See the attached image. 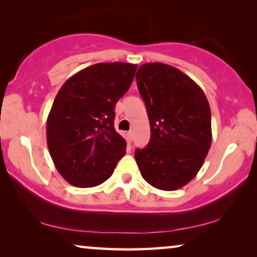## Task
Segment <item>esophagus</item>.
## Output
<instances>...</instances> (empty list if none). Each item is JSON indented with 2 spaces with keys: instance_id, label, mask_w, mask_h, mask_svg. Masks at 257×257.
Here are the masks:
<instances>
[{
  "instance_id": "obj_1",
  "label": "esophagus",
  "mask_w": 257,
  "mask_h": 257,
  "mask_svg": "<svg viewBox=\"0 0 257 257\" xmlns=\"http://www.w3.org/2000/svg\"><path fill=\"white\" fill-rule=\"evenodd\" d=\"M126 138H128L129 141H133V139H134V133H133V131L126 133Z\"/></svg>"
}]
</instances>
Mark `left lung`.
<instances>
[{
    "label": "left lung",
    "instance_id": "obj_1",
    "mask_svg": "<svg viewBox=\"0 0 257 257\" xmlns=\"http://www.w3.org/2000/svg\"><path fill=\"white\" fill-rule=\"evenodd\" d=\"M150 123V141L135 150L143 179L176 190L196 176L211 145L210 107L203 90L175 67L154 62L136 73Z\"/></svg>",
    "mask_w": 257,
    "mask_h": 257
}]
</instances>
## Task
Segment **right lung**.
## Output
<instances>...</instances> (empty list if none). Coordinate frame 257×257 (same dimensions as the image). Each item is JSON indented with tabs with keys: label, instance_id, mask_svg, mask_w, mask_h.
<instances>
[{
	"label": "right lung",
	"instance_id": "right-lung-1",
	"mask_svg": "<svg viewBox=\"0 0 257 257\" xmlns=\"http://www.w3.org/2000/svg\"><path fill=\"white\" fill-rule=\"evenodd\" d=\"M138 66L96 63L68 78L47 118V143L57 172L80 188L98 186L114 173L126 142L115 131V104Z\"/></svg>",
	"mask_w": 257,
	"mask_h": 257
}]
</instances>
